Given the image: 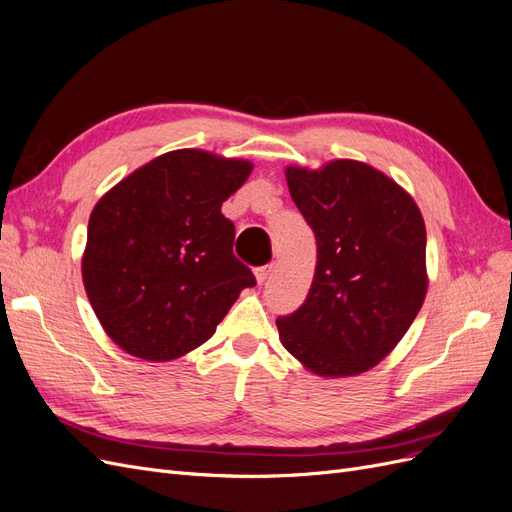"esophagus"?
Returning a JSON list of instances; mask_svg holds the SVG:
<instances>
[{"instance_id":"34e87169","label":"esophagus","mask_w":512,"mask_h":512,"mask_svg":"<svg viewBox=\"0 0 512 512\" xmlns=\"http://www.w3.org/2000/svg\"><path fill=\"white\" fill-rule=\"evenodd\" d=\"M254 273H256V282H258V284H265V282L269 280V275L273 273V265H265V267H258V269L254 271Z\"/></svg>"}]
</instances>
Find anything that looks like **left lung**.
I'll return each instance as SVG.
<instances>
[{
  "label": "left lung",
  "instance_id": "8db88e82",
  "mask_svg": "<svg viewBox=\"0 0 512 512\" xmlns=\"http://www.w3.org/2000/svg\"><path fill=\"white\" fill-rule=\"evenodd\" d=\"M318 260L305 303L277 318L284 348L324 378L363 374L406 335L427 292L425 222L374 166L333 160L286 168Z\"/></svg>",
  "mask_w": 512,
  "mask_h": 512
}]
</instances>
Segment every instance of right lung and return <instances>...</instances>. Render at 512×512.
<instances>
[{
	"mask_svg": "<svg viewBox=\"0 0 512 512\" xmlns=\"http://www.w3.org/2000/svg\"><path fill=\"white\" fill-rule=\"evenodd\" d=\"M252 162L177 149L136 168L91 211L83 284L106 335L132 356L173 361L205 344L254 273L232 254L222 203Z\"/></svg>",
	"mask_w": 512,
	"mask_h": 512,
	"instance_id": "add662e5",
	"label": "right lung"
}]
</instances>
